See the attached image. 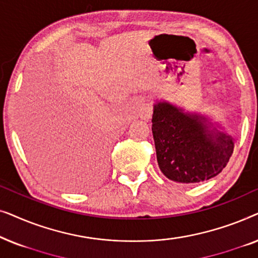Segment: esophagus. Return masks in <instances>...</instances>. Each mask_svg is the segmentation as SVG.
I'll use <instances>...</instances> for the list:
<instances>
[{"label":"esophagus","instance_id":"1","mask_svg":"<svg viewBox=\"0 0 258 258\" xmlns=\"http://www.w3.org/2000/svg\"><path fill=\"white\" fill-rule=\"evenodd\" d=\"M140 117L144 119V121H149L153 115V105L150 103H143L142 107L140 108Z\"/></svg>","mask_w":258,"mask_h":258}]
</instances>
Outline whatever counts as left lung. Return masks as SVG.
Instances as JSON below:
<instances>
[{"instance_id": "left-lung-1", "label": "left lung", "mask_w": 258, "mask_h": 258, "mask_svg": "<svg viewBox=\"0 0 258 258\" xmlns=\"http://www.w3.org/2000/svg\"><path fill=\"white\" fill-rule=\"evenodd\" d=\"M151 122L158 167L171 181L199 183L213 178L234 151L231 137L210 130L206 117L185 114L168 102L154 105Z\"/></svg>"}]
</instances>
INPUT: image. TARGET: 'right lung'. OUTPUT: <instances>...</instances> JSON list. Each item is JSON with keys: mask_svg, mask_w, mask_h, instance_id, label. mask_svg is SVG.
I'll return each instance as SVG.
<instances>
[{"mask_svg": "<svg viewBox=\"0 0 258 258\" xmlns=\"http://www.w3.org/2000/svg\"><path fill=\"white\" fill-rule=\"evenodd\" d=\"M55 118L45 130L47 146L38 154L42 167L63 189L80 191L93 188L104 176L107 150L91 130L89 115L81 110L76 117Z\"/></svg>", "mask_w": 258, "mask_h": 258, "instance_id": "add662e5", "label": "right lung"}]
</instances>
